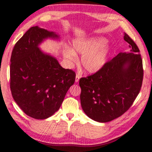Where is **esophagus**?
<instances>
[{
	"instance_id": "34e87169",
	"label": "esophagus",
	"mask_w": 152,
	"mask_h": 152,
	"mask_svg": "<svg viewBox=\"0 0 152 152\" xmlns=\"http://www.w3.org/2000/svg\"><path fill=\"white\" fill-rule=\"evenodd\" d=\"M80 77H81L80 75H79V74H76V80H75L76 83H78V82L79 80H80Z\"/></svg>"
}]
</instances>
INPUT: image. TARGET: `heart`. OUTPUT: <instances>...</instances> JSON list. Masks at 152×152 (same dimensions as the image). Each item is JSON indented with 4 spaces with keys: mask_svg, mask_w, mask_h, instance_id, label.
I'll use <instances>...</instances> for the list:
<instances>
[{
    "mask_svg": "<svg viewBox=\"0 0 152 152\" xmlns=\"http://www.w3.org/2000/svg\"><path fill=\"white\" fill-rule=\"evenodd\" d=\"M107 40L104 37H91L88 39H76L72 42V49L64 46L62 53L65 59L70 63H76L78 56L82 54L81 65L86 72L95 74L102 69L107 62L110 48L106 45Z\"/></svg>",
    "mask_w": 152,
    "mask_h": 152,
    "instance_id": "obj_1",
    "label": "heart"
}]
</instances>
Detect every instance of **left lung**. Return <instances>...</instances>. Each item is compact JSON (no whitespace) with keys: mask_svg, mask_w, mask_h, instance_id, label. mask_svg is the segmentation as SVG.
I'll use <instances>...</instances> for the list:
<instances>
[{"mask_svg":"<svg viewBox=\"0 0 152 152\" xmlns=\"http://www.w3.org/2000/svg\"><path fill=\"white\" fill-rule=\"evenodd\" d=\"M130 53H120L93 75L81 78L80 103L83 111L94 121L105 123L126 113L141 90L143 69L137 44L126 33Z\"/></svg>","mask_w":152,"mask_h":152,"instance_id":"obj_1","label":"left lung"}]
</instances>
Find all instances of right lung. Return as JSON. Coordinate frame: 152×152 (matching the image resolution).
I'll use <instances>...</instances> for the list:
<instances>
[{"label": "right lung", "instance_id": "1", "mask_svg": "<svg viewBox=\"0 0 152 152\" xmlns=\"http://www.w3.org/2000/svg\"><path fill=\"white\" fill-rule=\"evenodd\" d=\"M57 34L33 26L18 41L11 56L10 88L13 98L28 116L48 118L57 111L67 91L74 85L75 72L64 69L56 58L39 45Z\"/></svg>", "mask_w": 152, "mask_h": 152}]
</instances>
